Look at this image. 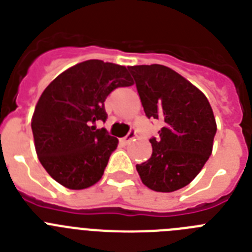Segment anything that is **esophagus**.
<instances>
[{"instance_id": "1", "label": "esophagus", "mask_w": 252, "mask_h": 252, "mask_svg": "<svg viewBox=\"0 0 252 252\" xmlns=\"http://www.w3.org/2000/svg\"><path fill=\"white\" fill-rule=\"evenodd\" d=\"M135 136H136V131L133 130V128H131L130 132H128L125 137H122V141H124L125 144H127V142L132 141V140L135 139Z\"/></svg>"}]
</instances>
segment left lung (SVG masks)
<instances>
[{
	"label": "left lung",
	"mask_w": 252,
	"mask_h": 252,
	"mask_svg": "<svg viewBox=\"0 0 252 252\" xmlns=\"http://www.w3.org/2000/svg\"><path fill=\"white\" fill-rule=\"evenodd\" d=\"M145 115L161 120L153 154L137 164L140 179L155 192L188 186L212 154L217 125L206 95L173 69L160 64L127 66Z\"/></svg>",
	"instance_id": "obj_1"
}]
</instances>
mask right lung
Returning <instances> with one entry per match:
<instances>
[{
	"mask_svg": "<svg viewBox=\"0 0 252 252\" xmlns=\"http://www.w3.org/2000/svg\"><path fill=\"white\" fill-rule=\"evenodd\" d=\"M133 84L124 65L92 59L60 73L40 95L31 119L41 165L68 189L94 186L119 140L95 121H106L104 101L117 87Z\"/></svg>",
	"mask_w": 252,
	"mask_h": 252,
	"instance_id": "right-lung-1",
	"label": "right lung"
}]
</instances>
